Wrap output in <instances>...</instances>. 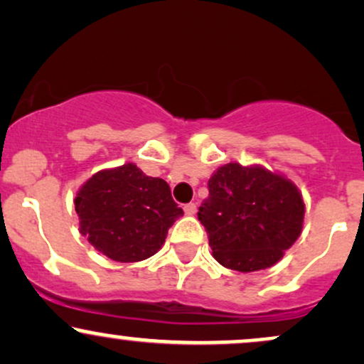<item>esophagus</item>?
<instances>
[{
	"mask_svg": "<svg viewBox=\"0 0 364 364\" xmlns=\"http://www.w3.org/2000/svg\"><path fill=\"white\" fill-rule=\"evenodd\" d=\"M185 213H186V215H195V213H196V203H186L185 205Z\"/></svg>",
	"mask_w": 364,
	"mask_h": 364,
	"instance_id": "1",
	"label": "esophagus"
}]
</instances>
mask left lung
<instances>
[{
  "mask_svg": "<svg viewBox=\"0 0 364 364\" xmlns=\"http://www.w3.org/2000/svg\"><path fill=\"white\" fill-rule=\"evenodd\" d=\"M304 217V198L291 179L239 163L212 174L198 210L213 257L240 273L277 264L301 234Z\"/></svg>",
  "mask_w": 364,
  "mask_h": 364,
  "instance_id": "1",
  "label": "left lung"
}]
</instances>
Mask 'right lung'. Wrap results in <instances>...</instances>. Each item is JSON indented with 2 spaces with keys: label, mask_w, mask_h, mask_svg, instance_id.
<instances>
[{
  "label": "right lung",
  "mask_w": 364,
  "mask_h": 364,
  "mask_svg": "<svg viewBox=\"0 0 364 364\" xmlns=\"http://www.w3.org/2000/svg\"><path fill=\"white\" fill-rule=\"evenodd\" d=\"M74 207L87 242L118 262L154 256L183 215L168 183L146 176L134 163L95 173L77 190Z\"/></svg>",
  "instance_id": "1"
}]
</instances>
